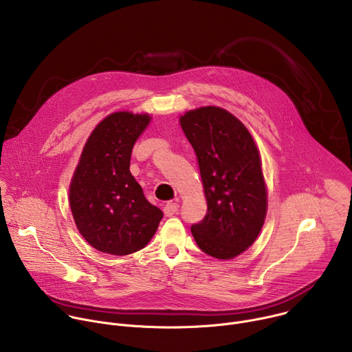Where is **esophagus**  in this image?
I'll return each instance as SVG.
<instances>
[{
  "label": "esophagus",
  "instance_id": "esophagus-1",
  "mask_svg": "<svg viewBox=\"0 0 352 352\" xmlns=\"http://www.w3.org/2000/svg\"><path fill=\"white\" fill-rule=\"evenodd\" d=\"M178 209H179V205H178V204L170 202V204H167V205L164 206V214H166L167 217H171V216L177 214Z\"/></svg>",
  "mask_w": 352,
  "mask_h": 352
}]
</instances>
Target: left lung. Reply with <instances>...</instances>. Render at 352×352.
Instances as JSON below:
<instances>
[{"label":"left lung","instance_id":"left-lung-1","mask_svg":"<svg viewBox=\"0 0 352 352\" xmlns=\"http://www.w3.org/2000/svg\"><path fill=\"white\" fill-rule=\"evenodd\" d=\"M179 125L196 153L208 204L192 235L209 256L234 259L256 241L267 214L259 148L248 128L221 107L189 110Z\"/></svg>","mask_w":352,"mask_h":352}]
</instances>
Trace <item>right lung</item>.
I'll use <instances>...</instances> for the list:
<instances>
[{"mask_svg":"<svg viewBox=\"0 0 352 352\" xmlns=\"http://www.w3.org/2000/svg\"><path fill=\"white\" fill-rule=\"evenodd\" d=\"M150 121L147 113L109 114L89 135L71 178L74 221L100 252L125 256L143 249L163 219L129 171L133 144Z\"/></svg>","mask_w":352,"mask_h":352,"instance_id":"obj_1","label":"right lung"}]
</instances>
